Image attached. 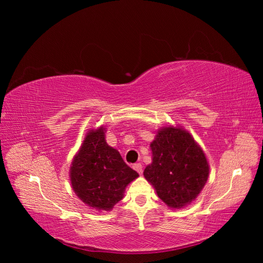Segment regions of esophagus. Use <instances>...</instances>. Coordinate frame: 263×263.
<instances>
[{
  "instance_id": "obj_1",
  "label": "esophagus",
  "mask_w": 263,
  "mask_h": 263,
  "mask_svg": "<svg viewBox=\"0 0 263 263\" xmlns=\"http://www.w3.org/2000/svg\"><path fill=\"white\" fill-rule=\"evenodd\" d=\"M133 168L136 170L139 174H141L142 173V165H141V163H135L134 165H133Z\"/></svg>"
}]
</instances>
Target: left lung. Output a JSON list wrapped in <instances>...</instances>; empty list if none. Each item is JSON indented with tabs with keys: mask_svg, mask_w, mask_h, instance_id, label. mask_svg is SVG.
I'll return each mask as SVG.
<instances>
[{
	"mask_svg": "<svg viewBox=\"0 0 263 263\" xmlns=\"http://www.w3.org/2000/svg\"><path fill=\"white\" fill-rule=\"evenodd\" d=\"M153 162L144 176L158 196L172 209L194 201L209 178L206 157L192 136L180 127H165L151 142Z\"/></svg>",
	"mask_w": 263,
	"mask_h": 263,
	"instance_id": "1",
	"label": "left lung"
}]
</instances>
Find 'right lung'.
Returning <instances> with one entry per match:
<instances>
[{
  "label": "right lung",
  "instance_id": "obj_1",
  "mask_svg": "<svg viewBox=\"0 0 263 263\" xmlns=\"http://www.w3.org/2000/svg\"><path fill=\"white\" fill-rule=\"evenodd\" d=\"M137 177L118 151L106 144L102 127L86 135L70 170L74 193L98 211L112 210L123 198L126 185Z\"/></svg>",
  "mask_w": 263,
  "mask_h": 263
}]
</instances>
